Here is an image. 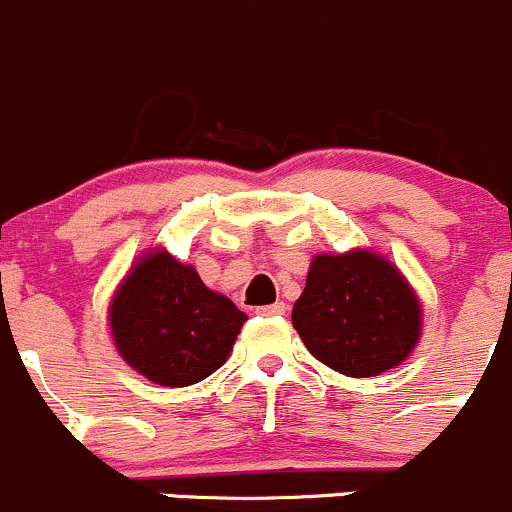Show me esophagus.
Returning <instances> with one entry per match:
<instances>
[{
    "label": "esophagus",
    "instance_id": "34e87169",
    "mask_svg": "<svg viewBox=\"0 0 512 512\" xmlns=\"http://www.w3.org/2000/svg\"><path fill=\"white\" fill-rule=\"evenodd\" d=\"M287 312V304L285 302H275V304H265V307L257 309V314L262 317H280V314Z\"/></svg>",
    "mask_w": 512,
    "mask_h": 512
}]
</instances>
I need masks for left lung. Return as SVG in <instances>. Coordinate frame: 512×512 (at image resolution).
<instances>
[{"instance_id": "8db88e82", "label": "left lung", "mask_w": 512, "mask_h": 512, "mask_svg": "<svg viewBox=\"0 0 512 512\" xmlns=\"http://www.w3.org/2000/svg\"><path fill=\"white\" fill-rule=\"evenodd\" d=\"M292 324L314 359L369 379L409 359L423 332V307L389 257L354 247L312 257Z\"/></svg>"}]
</instances>
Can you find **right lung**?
<instances>
[{
    "instance_id": "1",
    "label": "right lung",
    "mask_w": 512,
    "mask_h": 512,
    "mask_svg": "<svg viewBox=\"0 0 512 512\" xmlns=\"http://www.w3.org/2000/svg\"><path fill=\"white\" fill-rule=\"evenodd\" d=\"M247 314L213 292L193 265L148 247L111 302L108 329L121 359L158 386L198 384L225 364Z\"/></svg>"
}]
</instances>
